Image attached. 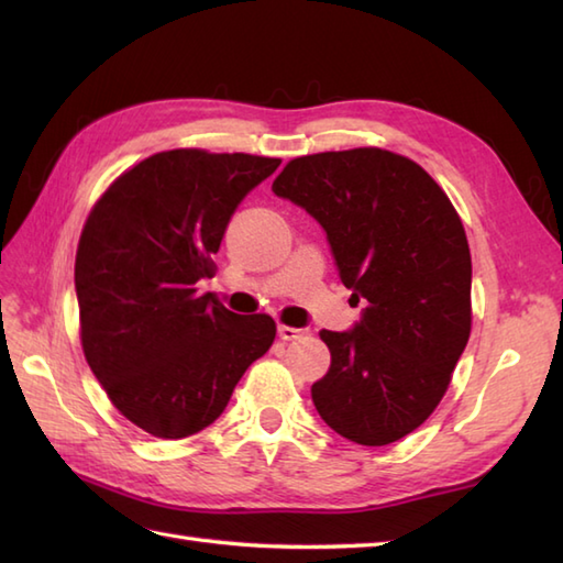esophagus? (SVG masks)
I'll return each instance as SVG.
<instances>
[{
    "mask_svg": "<svg viewBox=\"0 0 563 563\" xmlns=\"http://www.w3.org/2000/svg\"><path fill=\"white\" fill-rule=\"evenodd\" d=\"M278 336H280L283 341H297V339L305 336V331H302V329H292V327L280 324V327H278Z\"/></svg>",
    "mask_w": 563,
    "mask_h": 563,
    "instance_id": "34e87169",
    "label": "esophagus"
}]
</instances>
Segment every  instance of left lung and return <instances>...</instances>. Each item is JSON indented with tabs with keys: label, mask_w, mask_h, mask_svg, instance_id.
<instances>
[{
	"label": "left lung",
	"mask_w": 563,
	"mask_h": 563,
	"mask_svg": "<svg viewBox=\"0 0 563 563\" xmlns=\"http://www.w3.org/2000/svg\"><path fill=\"white\" fill-rule=\"evenodd\" d=\"M273 194L324 227L341 283L365 302L351 331H319L312 385L327 426L357 445L397 442L435 411L472 331V256L457 210L416 162L379 147L288 162Z\"/></svg>",
	"instance_id": "left-lung-1"
}]
</instances>
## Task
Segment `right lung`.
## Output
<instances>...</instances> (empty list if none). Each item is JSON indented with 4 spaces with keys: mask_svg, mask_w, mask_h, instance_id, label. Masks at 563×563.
I'll use <instances>...</instances> for the list:
<instances>
[{
    "mask_svg": "<svg viewBox=\"0 0 563 563\" xmlns=\"http://www.w3.org/2000/svg\"><path fill=\"white\" fill-rule=\"evenodd\" d=\"M278 166L242 152H159L89 212L75 261L84 357L115 409L154 438L208 428L271 349L268 314L239 317L198 295V280L214 273L239 202Z\"/></svg>",
    "mask_w": 563,
    "mask_h": 563,
    "instance_id": "right-lung-1",
    "label": "right lung"
}]
</instances>
